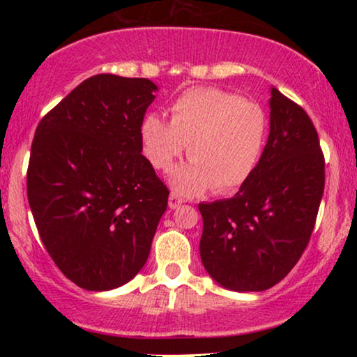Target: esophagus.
Returning <instances> with one entry per match:
<instances>
[{"label":"esophagus","instance_id":"esophagus-1","mask_svg":"<svg viewBox=\"0 0 357 357\" xmlns=\"http://www.w3.org/2000/svg\"><path fill=\"white\" fill-rule=\"evenodd\" d=\"M182 203H183L182 197H178V195L175 193V192H170V195H169V208H170V209L178 208Z\"/></svg>","mask_w":357,"mask_h":357}]
</instances>
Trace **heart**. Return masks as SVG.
I'll use <instances>...</instances> for the list:
<instances>
[{
    "mask_svg": "<svg viewBox=\"0 0 357 357\" xmlns=\"http://www.w3.org/2000/svg\"><path fill=\"white\" fill-rule=\"evenodd\" d=\"M170 121L146 115L139 126L143 154L158 170H170L188 144L192 159L170 174L182 195L214 187H242L255 172L266 144L268 119L255 100L218 87H192L169 107Z\"/></svg>",
    "mask_w": 357,
    "mask_h": 357,
    "instance_id": "b5f03b06",
    "label": "heart"
}]
</instances>
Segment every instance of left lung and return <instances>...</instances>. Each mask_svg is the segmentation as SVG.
Instances as JSON below:
<instances>
[{"label": "left lung", "instance_id": "left-lung-1", "mask_svg": "<svg viewBox=\"0 0 357 357\" xmlns=\"http://www.w3.org/2000/svg\"><path fill=\"white\" fill-rule=\"evenodd\" d=\"M270 136L255 172L232 198L199 203L204 270L222 287L265 291L310 241L325 188L317 130L301 105L271 87Z\"/></svg>", "mask_w": 357, "mask_h": 357}]
</instances>
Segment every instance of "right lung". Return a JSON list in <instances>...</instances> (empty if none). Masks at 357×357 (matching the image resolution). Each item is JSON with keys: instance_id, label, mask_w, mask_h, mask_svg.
I'll return each mask as SVG.
<instances>
[{"instance_id": "1", "label": "right lung", "mask_w": 357, "mask_h": 357, "mask_svg": "<svg viewBox=\"0 0 357 357\" xmlns=\"http://www.w3.org/2000/svg\"><path fill=\"white\" fill-rule=\"evenodd\" d=\"M155 91L146 77L92 76L37 126L29 204L48 255L82 289L133 280L167 209L169 190L141 154Z\"/></svg>"}]
</instances>
